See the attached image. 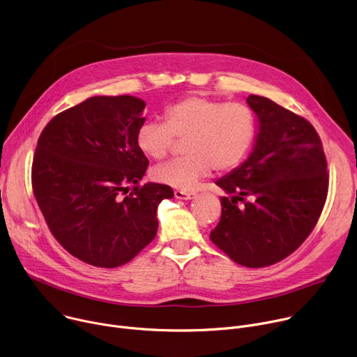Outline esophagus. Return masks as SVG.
Returning <instances> with one entry per match:
<instances>
[{
	"label": "esophagus",
	"mask_w": 357,
	"mask_h": 357,
	"mask_svg": "<svg viewBox=\"0 0 357 357\" xmlns=\"http://www.w3.org/2000/svg\"><path fill=\"white\" fill-rule=\"evenodd\" d=\"M196 193L193 192H186V190H175V197L176 199H183V200H189L193 199Z\"/></svg>",
	"instance_id": "34e87169"
}]
</instances>
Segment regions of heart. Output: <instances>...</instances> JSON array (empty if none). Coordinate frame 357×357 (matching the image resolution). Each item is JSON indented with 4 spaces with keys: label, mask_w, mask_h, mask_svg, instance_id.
Segmentation results:
<instances>
[{
    "label": "heart",
    "mask_w": 357,
    "mask_h": 357,
    "mask_svg": "<svg viewBox=\"0 0 357 357\" xmlns=\"http://www.w3.org/2000/svg\"><path fill=\"white\" fill-rule=\"evenodd\" d=\"M256 117L243 103H225L206 96H188L168 106L164 123L144 121L135 135L138 149L151 160H164L176 138L185 139L186 157L155 167L154 181L192 190L212 168L234 169L245 158L256 137Z\"/></svg>",
    "instance_id": "1"
}]
</instances>
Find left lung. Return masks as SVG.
<instances>
[{"mask_svg":"<svg viewBox=\"0 0 357 357\" xmlns=\"http://www.w3.org/2000/svg\"><path fill=\"white\" fill-rule=\"evenodd\" d=\"M259 132L250 157L216 181L222 216L211 240L237 264L261 268L294 252L314 230L328 195L322 141L303 117L256 94ZM243 201L238 207L236 203Z\"/></svg>","mask_w":357,"mask_h":357,"instance_id":"8db88e82","label":"left lung"}]
</instances>
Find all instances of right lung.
I'll use <instances>...</instances> for the list:
<instances>
[{
	"label": "right lung",
	"instance_id": "1",
	"mask_svg": "<svg viewBox=\"0 0 357 357\" xmlns=\"http://www.w3.org/2000/svg\"><path fill=\"white\" fill-rule=\"evenodd\" d=\"M144 109L134 96H94L55 116L36 144L32 189L46 225L94 267L131 261L157 236L158 205L174 197L168 185L138 183L149 164L135 142Z\"/></svg>",
	"mask_w": 357,
	"mask_h": 357
}]
</instances>
